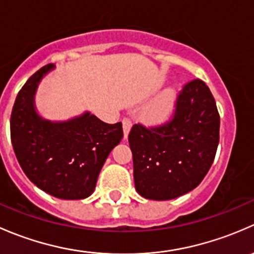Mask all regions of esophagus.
I'll return each mask as SVG.
<instances>
[{"instance_id": "34e87169", "label": "esophagus", "mask_w": 254, "mask_h": 254, "mask_svg": "<svg viewBox=\"0 0 254 254\" xmlns=\"http://www.w3.org/2000/svg\"><path fill=\"white\" fill-rule=\"evenodd\" d=\"M132 127V122L129 119V118H124L123 119V130H124V137L127 139V135H129L130 129Z\"/></svg>"}]
</instances>
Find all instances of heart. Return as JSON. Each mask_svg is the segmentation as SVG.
<instances>
[{
	"label": "heart",
	"instance_id": "heart-1",
	"mask_svg": "<svg viewBox=\"0 0 254 254\" xmlns=\"http://www.w3.org/2000/svg\"><path fill=\"white\" fill-rule=\"evenodd\" d=\"M175 108V93L170 92L158 99L146 111V119L151 123H162L172 114Z\"/></svg>",
	"mask_w": 254,
	"mask_h": 254
}]
</instances>
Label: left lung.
<instances>
[{"instance_id":"obj_1","label":"left lung","mask_w":254,"mask_h":254,"mask_svg":"<svg viewBox=\"0 0 254 254\" xmlns=\"http://www.w3.org/2000/svg\"><path fill=\"white\" fill-rule=\"evenodd\" d=\"M220 115L201 79L179 92L175 115L166 124H135L129 134L137 193L152 200H171L200 184L219 145Z\"/></svg>"}]
</instances>
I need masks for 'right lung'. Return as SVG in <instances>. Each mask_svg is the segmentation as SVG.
<instances>
[{
	"label": "right lung",
	"mask_w": 254,
	"mask_h": 254,
	"mask_svg": "<svg viewBox=\"0 0 254 254\" xmlns=\"http://www.w3.org/2000/svg\"><path fill=\"white\" fill-rule=\"evenodd\" d=\"M49 64L22 87L11 114V140L25 176L59 199L77 200L93 193L111 151L123 139L122 123L107 124L86 112L66 122H50L35 111L34 96Z\"/></svg>",
	"instance_id": "right-lung-1"
}]
</instances>
